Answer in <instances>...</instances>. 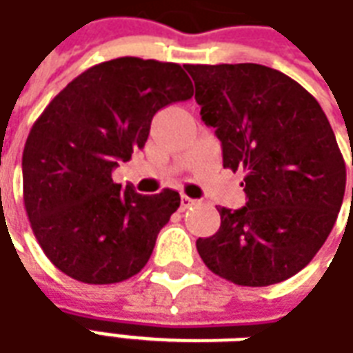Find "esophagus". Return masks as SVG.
<instances>
[{
	"label": "esophagus",
	"instance_id": "34e87169",
	"mask_svg": "<svg viewBox=\"0 0 353 353\" xmlns=\"http://www.w3.org/2000/svg\"><path fill=\"white\" fill-rule=\"evenodd\" d=\"M196 203H197V201H196V199H192V197H188V196L181 197V209H182V211H184V209H190V207H194Z\"/></svg>",
	"mask_w": 353,
	"mask_h": 353
}]
</instances>
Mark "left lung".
Instances as JSON below:
<instances>
[{"label":"left lung","mask_w":353,"mask_h":353,"mask_svg":"<svg viewBox=\"0 0 353 353\" xmlns=\"http://www.w3.org/2000/svg\"><path fill=\"white\" fill-rule=\"evenodd\" d=\"M201 119L216 129L226 169H243L247 205L221 212L196 247L212 274L266 287L299 274L341 211L346 163L319 102L262 64H186ZM353 165V150H352ZM353 205V188H352Z\"/></svg>","instance_id":"1"}]
</instances>
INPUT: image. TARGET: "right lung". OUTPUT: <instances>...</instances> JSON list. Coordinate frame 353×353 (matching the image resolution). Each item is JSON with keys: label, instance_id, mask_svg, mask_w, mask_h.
I'll return each mask as SVG.
<instances>
[{"label": "right lung", "instance_id": "obj_1", "mask_svg": "<svg viewBox=\"0 0 353 353\" xmlns=\"http://www.w3.org/2000/svg\"><path fill=\"white\" fill-rule=\"evenodd\" d=\"M192 94L181 64L121 57L72 79L32 125L22 152L24 207L45 256L66 276L108 285L146 266L181 196L121 188L112 169L144 148L157 110Z\"/></svg>", "mask_w": 353, "mask_h": 353}]
</instances>
